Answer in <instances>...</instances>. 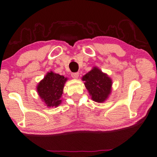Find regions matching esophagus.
<instances>
[{
	"label": "esophagus",
	"mask_w": 157,
	"mask_h": 157,
	"mask_svg": "<svg viewBox=\"0 0 157 157\" xmlns=\"http://www.w3.org/2000/svg\"><path fill=\"white\" fill-rule=\"evenodd\" d=\"M71 76L72 78H78V77L79 76V73L78 72H74V73H71Z\"/></svg>",
	"instance_id": "obj_1"
}]
</instances>
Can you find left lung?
Returning a JSON list of instances; mask_svg holds the SVG:
<instances>
[{
  "label": "left lung",
  "instance_id": "8db88e82",
  "mask_svg": "<svg viewBox=\"0 0 157 157\" xmlns=\"http://www.w3.org/2000/svg\"><path fill=\"white\" fill-rule=\"evenodd\" d=\"M85 86L88 89L92 99L96 102L104 101L111 91L112 81L106 74L97 67L83 76Z\"/></svg>",
  "mask_w": 157,
  "mask_h": 157
}]
</instances>
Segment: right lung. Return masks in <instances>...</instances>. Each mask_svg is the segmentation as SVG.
<instances>
[{
  "label": "right lung",
  "mask_w": 157,
  "mask_h": 157,
  "mask_svg": "<svg viewBox=\"0 0 157 157\" xmlns=\"http://www.w3.org/2000/svg\"><path fill=\"white\" fill-rule=\"evenodd\" d=\"M67 78L51 71L37 86V92L48 107L58 106L63 93L64 85Z\"/></svg>",
  "instance_id": "add662e5"
}]
</instances>
